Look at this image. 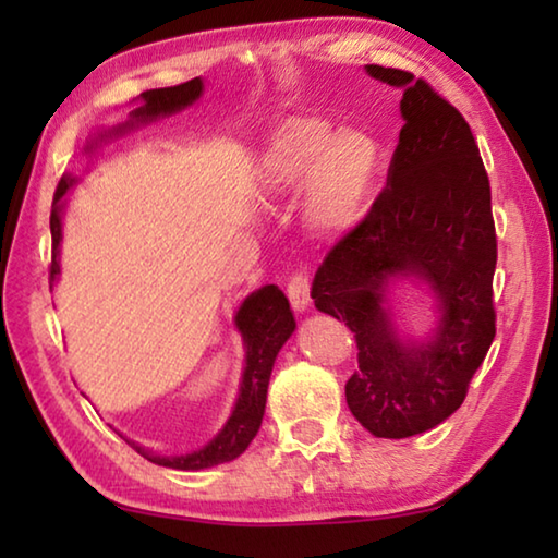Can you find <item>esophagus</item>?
I'll use <instances>...</instances> for the list:
<instances>
[{
    "instance_id": "1",
    "label": "esophagus",
    "mask_w": 558,
    "mask_h": 558,
    "mask_svg": "<svg viewBox=\"0 0 558 558\" xmlns=\"http://www.w3.org/2000/svg\"><path fill=\"white\" fill-rule=\"evenodd\" d=\"M288 298H290V305L302 313V310H307L310 305V280L305 272H292L290 280H288Z\"/></svg>"
}]
</instances>
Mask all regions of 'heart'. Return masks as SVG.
<instances>
[{"mask_svg":"<svg viewBox=\"0 0 558 558\" xmlns=\"http://www.w3.org/2000/svg\"><path fill=\"white\" fill-rule=\"evenodd\" d=\"M381 174V147L362 130H337L317 116L288 118L260 155L268 199L305 192L310 226L323 235H344L364 221Z\"/></svg>","mask_w":558,"mask_h":558,"instance_id":"obj_1","label":"heart"}]
</instances>
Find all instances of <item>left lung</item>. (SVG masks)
<instances>
[{
	"label": "left lung",
	"mask_w": 558,
	"mask_h": 558,
	"mask_svg": "<svg viewBox=\"0 0 558 558\" xmlns=\"http://www.w3.org/2000/svg\"><path fill=\"white\" fill-rule=\"evenodd\" d=\"M403 88V128L386 186L339 239L313 280L315 307L352 329L359 369L344 386L376 438L426 433L456 413L495 339L497 235L483 157L460 110L413 73L366 65ZM391 277L426 279L441 323L426 345H403L383 307Z\"/></svg>",
	"instance_id": "left-lung-1"
}]
</instances>
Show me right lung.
I'll return each mask as SVG.
<instances>
[{
	"mask_svg": "<svg viewBox=\"0 0 558 558\" xmlns=\"http://www.w3.org/2000/svg\"><path fill=\"white\" fill-rule=\"evenodd\" d=\"M204 83L202 78H192L179 86L169 88H155L143 93V106L130 112V120L125 125L118 128V132L130 130L140 122L155 120L159 116H172V112L182 110L202 96ZM73 186V179L63 177L53 194V209H51V268L49 276L51 282L59 276V243H61V199L63 194ZM235 327L241 329L243 344H245V366H243V381L239 389V399H235V409L231 418L226 421L223 430L216 436L209 446L192 452V456H179V458H159L149 456L145 448L135 446L140 456L157 462V465L174 468V470H202L219 465V462H229L239 458L241 452L248 448V442L256 438L260 428L263 413H266V396H268V381L272 364L280 347L288 342V337L295 332V319L290 313V302L282 295L278 286H266L258 292H253L235 315Z\"/></svg>",
	"mask_w": 558,
	"mask_h": 558,
	"instance_id": "right-lung-1",
	"label": "right lung"
}]
</instances>
